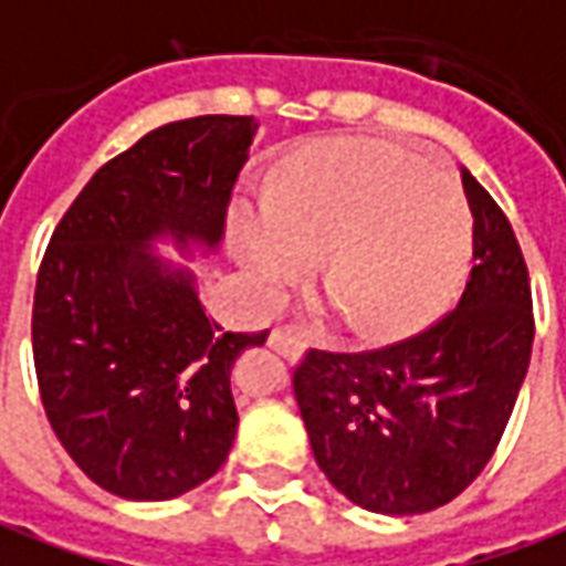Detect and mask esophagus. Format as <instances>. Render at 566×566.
<instances>
[{"mask_svg":"<svg viewBox=\"0 0 566 566\" xmlns=\"http://www.w3.org/2000/svg\"><path fill=\"white\" fill-rule=\"evenodd\" d=\"M270 346L279 355H284V358H296V355H303V349H306V343L296 337L291 327H275L270 334Z\"/></svg>","mask_w":566,"mask_h":566,"instance_id":"obj_1","label":"esophagus"}]
</instances>
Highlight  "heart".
Returning <instances> with one entry per match:
<instances>
[{
	"instance_id": "obj_1",
	"label": "heart",
	"mask_w": 566,
	"mask_h": 566,
	"mask_svg": "<svg viewBox=\"0 0 566 566\" xmlns=\"http://www.w3.org/2000/svg\"><path fill=\"white\" fill-rule=\"evenodd\" d=\"M232 242L270 303L310 275L322 251L324 310L382 339L448 306L472 263L475 223L462 189L420 156L334 140L296 153L266 199L239 205Z\"/></svg>"
}]
</instances>
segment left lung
I'll return each mask as SVG.
<instances>
[{
    "mask_svg": "<svg viewBox=\"0 0 566 566\" xmlns=\"http://www.w3.org/2000/svg\"><path fill=\"white\" fill-rule=\"evenodd\" d=\"M475 266L457 310L367 352L310 349L294 398L327 481L367 512L448 505L493 457L533 349L527 263L503 208L462 168Z\"/></svg>",
    "mask_w": 566,
    "mask_h": 566,
    "instance_id": "left-lung-1",
    "label": "left lung"
}]
</instances>
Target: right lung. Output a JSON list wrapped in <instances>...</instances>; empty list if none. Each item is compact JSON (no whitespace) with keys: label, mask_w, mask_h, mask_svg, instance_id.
I'll return each mask as SVG.
<instances>
[{"label":"right lung","mask_w":566,"mask_h":566,"mask_svg":"<svg viewBox=\"0 0 566 566\" xmlns=\"http://www.w3.org/2000/svg\"><path fill=\"white\" fill-rule=\"evenodd\" d=\"M260 122L196 116L144 134L91 177L51 235L33 296L39 395L97 488L161 503L220 472L239 429L229 370L270 331L211 322L171 235L217 248Z\"/></svg>","instance_id":"1"}]
</instances>
